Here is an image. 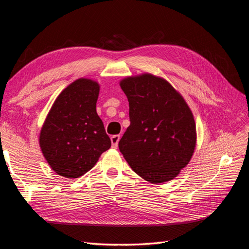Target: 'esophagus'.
Returning <instances> with one entry per match:
<instances>
[{"label": "esophagus", "mask_w": 249, "mask_h": 249, "mask_svg": "<svg viewBox=\"0 0 249 249\" xmlns=\"http://www.w3.org/2000/svg\"><path fill=\"white\" fill-rule=\"evenodd\" d=\"M119 139H120L119 135H113V136L111 137V142H112V147L113 148H117Z\"/></svg>", "instance_id": "1"}]
</instances>
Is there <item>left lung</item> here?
<instances>
[{
  "label": "left lung",
  "mask_w": 249,
  "mask_h": 249,
  "mask_svg": "<svg viewBox=\"0 0 249 249\" xmlns=\"http://www.w3.org/2000/svg\"><path fill=\"white\" fill-rule=\"evenodd\" d=\"M130 122L120 153L143 179L164 184L189 164L196 146V124L183 95L162 77L144 72L120 80Z\"/></svg>",
  "instance_id": "1"
}]
</instances>
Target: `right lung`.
I'll use <instances>...</instances> for the list:
<instances>
[{
  "label": "right lung",
  "instance_id": "add662e5",
  "mask_svg": "<svg viewBox=\"0 0 249 249\" xmlns=\"http://www.w3.org/2000/svg\"><path fill=\"white\" fill-rule=\"evenodd\" d=\"M100 84L80 78L57 96L39 133V146L50 167L66 178L85 175L111 146L96 113Z\"/></svg>",
  "mask_w": 249,
  "mask_h": 249
}]
</instances>
